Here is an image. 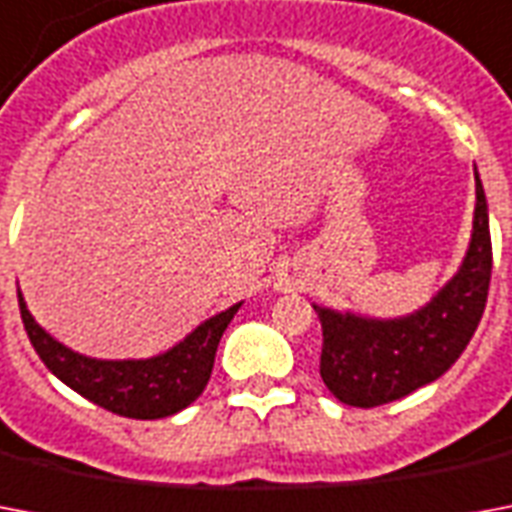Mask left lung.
Instances as JSON below:
<instances>
[{
	"label": "left lung",
	"instance_id": "1",
	"mask_svg": "<svg viewBox=\"0 0 512 512\" xmlns=\"http://www.w3.org/2000/svg\"><path fill=\"white\" fill-rule=\"evenodd\" d=\"M492 281V236L484 185L476 172V215L468 255L425 308L404 319H364L319 308L321 380L342 404H390L438 380L468 348L484 316Z\"/></svg>",
	"mask_w": 512,
	"mask_h": 512
}]
</instances>
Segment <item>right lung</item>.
<instances>
[{
	"instance_id": "add662e5",
	"label": "right lung",
	"mask_w": 512,
	"mask_h": 512,
	"mask_svg": "<svg viewBox=\"0 0 512 512\" xmlns=\"http://www.w3.org/2000/svg\"><path fill=\"white\" fill-rule=\"evenodd\" d=\"M18 305L28 340L44 366L87 401L132 420H162L201 396L215 366L217 342L241 308V303H236L228 311L207 319L162 356L140 361H100L74 353L47 335L28 313L20 292Z\"/></svg>"
}]
</instances>
